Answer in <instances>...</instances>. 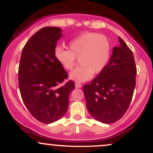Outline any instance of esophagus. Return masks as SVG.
Segmentation results:
<instances>
[{"label":"esophagus","instance_id":"1","mask_svg":"<svg viewBox=\"0 0 153 153\" xmlns=\"http://www.w3.org/2000/svg\"><path fill=\"white\" fill-rule=\"evenodd\" d=\"M75 88H79L82 87V85L80 83H79V82H75Z\"/></svg>","mask_w":153,"mask_h":153}]
</instances>
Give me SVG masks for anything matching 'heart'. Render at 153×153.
<instances>
[{
    "label": "heart",
    "instance_id": "1",
    "mask_svg": "<svg viewBox=\"0 0 153 153\" xmlns=\"http://www.w3.org/2000/svg\"><path fill=\"white\" fill-rule=\"evenodd\" d=\"M111 45L105 35L87 32L69 43V50L60 47L54 50V58L66 71L74 68L79 59L80 65L70 73L69 78L76 82H85L99 74L108 65Z\"/></svg>",
    "mask_w": 153,
    "mask_h": 153
}]
</instances>
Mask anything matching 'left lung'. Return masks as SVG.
I'll list each match as a JSON object with an SVG mask.
<instances>
[{
	"label": "left lung",
	"instance_id": "left-lung-1",
	"mask_svg": "<svg viewBox=\"0 0 153 153\" xmlns=\"http://www.w3.org/2000/svg\"><path fill=\"white\" fill-rule=\"evenodd\" d=\"M114 47L105 69L91 83L84 85L87 109L105 124L116 122L126 113L136 85L137 68L134 54L122 38Z\"/></svg>",
	"mask_w": 153,
	"mask_h": 153
}]
</instances>
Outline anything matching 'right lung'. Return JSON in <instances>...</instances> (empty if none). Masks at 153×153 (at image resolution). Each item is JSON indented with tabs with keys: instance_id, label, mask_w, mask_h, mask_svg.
<instances>
[{
	"instance_id": "1",
	"label": "right lung",
	"mask_w": 153,
	"mask_h": 153,
	"mask_svg": "<svg viewBox=\"0 0 153 153\" xmlns=\"http://www.w3.org/2000/svg\"><path fill=\"white\" fill-rule=\"evenodd\" d=\"M61 29L47 26L36 31L22 50L19 67V86L24 104L39 122L50 124L65 114L73 80L59 87L68 75L54 58Z\"/></svg>"
}]
</instances>
